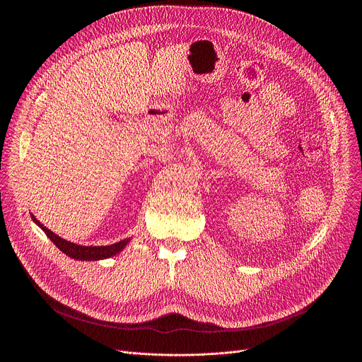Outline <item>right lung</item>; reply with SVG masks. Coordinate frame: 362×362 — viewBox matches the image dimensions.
<instances>
[{
	"instance_id": "right-lung-1",
	"label": "right lung",
	"mask_w": 362,
	"mask_h": 362,
	"mask_svg": "<svg viewBox=\"0 0 362 362\" xmlns=\"http://www.w3.org/2000/svg\"><path fill=\"white\" fill-rule=\"evenodd\" d=\"M31 219L33 222L41 228V230L47 235V238H49V240L53 242L63 253H66L67 256L73 257L76 261H101V259H107V257H112L115 255H117L119 252H122L127 243L130 242V238H126L120 242H116L113 245H106V246H84V245H77L73 243L70 240H66L63 238H60L59 235H56L54 232H51L49 229H47L42 223H40V221H37V218L31 214Z\"/></svg>"
}]
</instances>
